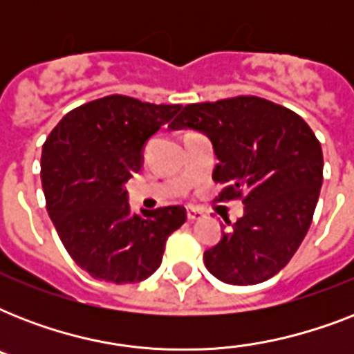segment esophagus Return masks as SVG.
Returning <instances> with one entry per match:
<instances>
[{"label":"esophagus","instance_id":"1","mask_svg":"<svg viewBox=\"0 0 354 354\" xmlns=\"http://www.w3.org/2000/svg\"><path fill=\"white\" fill-rule=\"evenodd\" d=\"M204 213L200 209H196V207H189L187 209V218L189 221H200V218H204Z\"/></svg>","mask_w":354,"mask_h":354}]
</instances>
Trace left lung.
<instances>
[{
	"label": "left lung",
	"instance_id": "obj_1",
	"mask_svg": "<svg viewBox=\"0 0 354 354\" xmlns=\"http://www.w3.org/2000/svg\"><path fill=\"white\" fill-rule=\"evenodd\" d=\"M172 130L209 139L224 185L221 200L244 193V215L204 253L205 268L227 285H257L285 268L307 235L324 182L322 145L307 122L261 97L189 104Z\"/></svg>",
	"mask_w": 354,
	"mask_h": 354
}]
</instances>
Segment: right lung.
I'll use <instances>...</instances> for the list:
<instances>
[{"instance_id":"add662e5","label":"right lung","mask_w":354,"mask_h":354,"mask_svg":"<svg viewBox=\"0 0 354 354\" xmlns=\"http://www.w3.org/2000/svg\"><path fill=\"white\" fill-rule=\"evenodd\" d=\"M180 110V104L102 97L66 113L46 139L47 211L68 253L91 277L118 285L150 277L169 235L187 218L183 205L132 213L127 191L143 167L147 141Z\"/></svg>"}]
</instances>
